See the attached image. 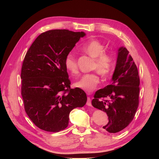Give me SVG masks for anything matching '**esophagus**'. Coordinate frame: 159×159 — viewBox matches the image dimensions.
<instances>
[{
	"label": "esophagus",
	"instance_id": "obj_1",
	"mask_svg": "<svg viewBox=\"0 0 159 159\" xmlns=\"http://www.w3.org/2000/svg\"><path fill=\"white\" fill-rule=\"evenodd\" d=\"M88 95L90 94V93H88ZM86 104L89 106H91V98L89 97H88V99H87V102H86Z\"/></svg>",
	"mask_w": 159,
	"mask_h": 159
}]
</instances>
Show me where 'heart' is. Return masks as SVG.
Listing matches in <instances>:
<instances>
[{
	"label": "heart",
	"instance_id": "1",
	"mask_svg": "<svg viewBox=\"0 0 159 159\" xmlns=\"http://www.w3.org/2000/svg\"><path fill=\"white\" fill-rule=\"evenodd\" d=\"M83 52L95 58V62L93 69L106 77L109 75L113 70L114 60L112 55L105 52L104 45L97 40H90L82 47ZM64 66L66 69L72 74L78 73V64L75 55L70 53L64 58ZM99 83V77L97 72L86 74L74 83L75 87L84 90L88 93L93 91Z\"/></svg>",
	"mask_w": 159,
	"mask_h": 159
}]
</instances>
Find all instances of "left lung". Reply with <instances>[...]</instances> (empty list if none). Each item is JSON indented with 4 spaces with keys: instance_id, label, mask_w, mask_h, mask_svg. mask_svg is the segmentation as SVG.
<instances>
[{
    "instance_id": "obj_1",
    "label": "left lung",
    "mask_w": 159,
    "mask_h": 159,
    "mask_svg": "<svg viewBox=\"0 0 159 159\" xmlns=\"http://www.w3.org/2000/svg\"><path fill=\"white\" fill-rule=\"evenodd\" d=\"M140 79L137 67L128 49L120 47L112 83L96 91L92 106L106 113L108 122L102 127L111 133L126 128L134 118L139 102Z\"/></svg>"
}]
</instances>
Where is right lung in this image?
Instances as JSON below:
<instances>
[{"label": "right lung", "instance_id": "add662e5", "mask_svg": "<svg viewBox=\"0 0 159 159\" xmlns=\"http://www.w3.org/2000/svg\"><path fill=\"white\" fill-rule=\"evenodd\" d=\"M84 32L49 30L33 42L22 63L21 95L24 110L39 128L58 132L68 126L70 111L84 106L82 89L70 88L64 58Z\"/></svg>", "mask_w": 159, "mask_h": 159}]
</instances>
